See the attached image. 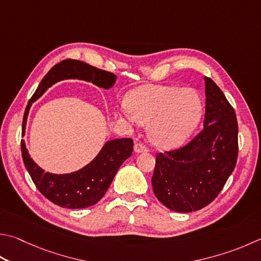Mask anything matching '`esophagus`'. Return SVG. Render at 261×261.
Listing matches in <instances>:
<instances>
[{"mask_svg":"<svg viewBox=\"0 0 261 261\" xmlns=\"http://www.w3.org/2000/svg\"><path fill=\"white\" fill-rule=\"evenodd\" d=\"M135 151L136 153H146V151H148V148L145 145H143L141 143H137L135 145Z\"/></svg>","mask_w":261,"mask_h":261,"instance_id":"obj_1","label":"esophagus"}]
</instances>
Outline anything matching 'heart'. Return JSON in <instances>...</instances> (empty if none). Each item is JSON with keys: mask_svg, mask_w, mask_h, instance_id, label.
<instances>
[{"mask_svg": "<svg viewBox=\"0 0 261 261\" xmlns=\"http://www.w3.org/2000/svg\"><path fill=\"white\" fill-rule=\"evenodd\" d=\"M127 111L121 117L148 125L153 143L162 148L181 145L201 121L203 100L195 89L176 85H146L127 94Z\"/></svg>", "mask_w": 261, "mask_h": 261, "instance_id": "b5f03b06", "label": "heart"}]
</instances>
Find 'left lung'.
<instances>
[{
  "mask_svg": "<svg viewBox=\"0 0 261 261\" xmlns=\"http://www.w3.org/2000/svg\"><path fill=\"white\" fill-rule=\"evenodd\" d=\"M205 81L204 127L181 148L156 155L153 191L176 212H193L215 200L234 171L239 126L234 108L209 77Z\"/></svg>",
  "mask_w": 261,
  "mask_h": 261,
  "instance_id": "left-lung-1",
  "label": "left lung"
}]
</instances>
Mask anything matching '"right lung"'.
<instances>
[{
    "instance_id": "right-lung-1",
    "label": "right lung",
    "mask_w": 261,
    "mask_h": 261,
    "mask_svg": "<svg viewBox=\"0 0 261 261\" xmlns=\"http://www.w3.org/2000/svg\"><path fill=\"white\" fill-rule=\"evenodd\" d=\"M70 79L83 80L107 90L115 84L116 75L74 59H66L55 65L42 80L28 102L22 120V136L25 135L32 103L55 83ZM132 150L134 141L130 138L108 140L96 158L82 169L70 173L56 174L41 169L28 154L25 141L21 140L23 164L33 182L49 201L67 209H83L100 201L111 186L118 168L130 158Z\"/></svg>"
}]
</instances>
